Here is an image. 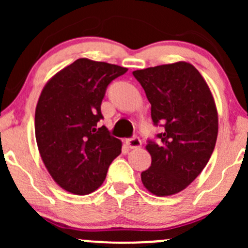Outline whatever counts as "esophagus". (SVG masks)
<instances>
[{"instance_id": "esophagus-1", "label": "esophagus", "mask_w": 248, "mask_h": 248, "mask_svg": "<svg viewBox=\"0 0 248 248\" xmlns=\"http://www.w3.org/2000/svg\"><path fill=\"white\" fill-rule=\"evenodd\" d=\"M126 144L131 149H138V147L141 146V140H140L138 136H133L132 138L126 140Z\"/></svg>"}]
</instances>
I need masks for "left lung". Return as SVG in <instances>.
Masks as SVG:
<instances>
[{
  "instance_id": "obj_1",
  "label": "left lung",
  "mask_w": 248,
  "mask_h": 248,
  "mask_svg": "<svg viewBox=\"0 0 248 248\" xmlns=\"http://www.w3.org/2000/svg\"><path fill=\"white\" fill-rule=\"evenodd\" d=\"M151 104L155 126L147 140L151 166L141 172L147 191L158 197L186 188L209 162L218 132L214 97L204 78L187 62L134 71Z\"/></svg>"
}]
</instances>
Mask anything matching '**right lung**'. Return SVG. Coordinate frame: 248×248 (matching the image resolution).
I'll use <instances>...</instances> for the list:
<instances>
[{"mask_svg":"<svg viewBox=\"0 0 248 248\" xmlns=\"http://www.w3.org/2000/svg\"><path fill=\"white\" fill-rule=\"evenodd\" d=\"M126 72L116 64L78 59L42 91L34 115L39 154L52 179L71 193L96 191L121 154V141L98 122L107 87Z\"/></svg>","mask_w":248,"mask_h":248,"instance_id":"add662e5","label":"right lung"}]
</instances>
